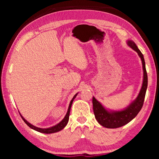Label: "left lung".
Wrapping results in <instances>:
<instances>
[{
    "label": "left lung",
    "mask_w": 159,
    "mask_h": 159,
    "mask_svg": "<svg viewBox=\"0 0 159 159\" xmlns=\"http://www.w3.org/2000/svg\"><path fill=\"white\" fill-rule=\"evenodd\" d=\"M127 45L138 52L139 57L141 59L142 69H143V81H142L140 91L136 99L132 102L127 107L121 110L113 111L111 109H106L100 102L97 100L95 97H93V111L96 120L101 125L107 128H117L126 125L138 115L143 106L148 84V78L144 56L133 41L128 40Z\"/></svg>",
    "instance_id": "1"
}]
</instances>
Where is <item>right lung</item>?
I'll use <instances>...</instances> for the list:
<instances>
[{"label":"right lung","mask_w":159,"mask_h":159,"mask_svg":"<svg viewBox=\"0 0 159 159\" xmlns=\"http://www.w3.org/2000/svg\"><path fill=\"white\" fill-rule=\"evenodd\" d=\"M79 93H76V95L74 96V98H72V99L70 102L69 103V108L68 110H67V112L65 115V116L63 118L62 120H61V121L57 123V125H53L52 127H50V128H38L36 126H35L34 125L31 124L30 123L28 122L27 120H26L25 118H24L21 115V114L20 113V114L21 116V118H22L24 121L25 122V123L26 125H27L29 127H30L31 129H33L34 130H36L38 132H39V133H45V134H50V133H57V132H59L62 130V129L65 127V126L67 125V123H68L69 121V114H70V110H71V107L72 105V103H73V101L74 99L76 98V97L77 96V95Z\"/></svg>","instance_id":"1"}]
</instances>
